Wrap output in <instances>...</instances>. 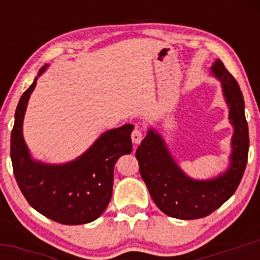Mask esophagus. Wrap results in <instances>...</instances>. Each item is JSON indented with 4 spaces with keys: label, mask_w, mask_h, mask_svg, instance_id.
Listing matches in <instances>:
<instances>
[{
    "label": "esophagus",
    "mask_w": 260,
    "mask_h": 260,
    "mask_svg": "<svg viewBox=\"0 0 260 260\" xmlns=\"http://www.w3.org/2000/svg\"><path fill=\"white\" fill-rule=\"evenodd\" d=\"M131 138H132L133 145H136V146L140 145V143L142 142V140H143L142 131L138 129V128H136V129L132 132V135H131Z\"/></svg>",
    "instance_id": "esophagus-1"
}]
</instances>
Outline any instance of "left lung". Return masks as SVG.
<instances>
[{"mask_svg": "<svg viewBox=\"0 0 260 260\" xmlns=\"http://www.w3.org/2000/svg\"><path fill=\"white\" fill-rule=\"evenodd\" d=\"M209 74L220 81L233 127L226 169L209 179L188 176L172 156L164 136L152 125L136 151L141 177L152 200L162 212L181 220L208 216L229 200L242 181L248 159V123L239 84L219 59L212 62Z\"/></svg>", "mask_w": 260, "mask_h": 260, "instance_id": "left-lung-1", "label": "left lung"}]
</instances>
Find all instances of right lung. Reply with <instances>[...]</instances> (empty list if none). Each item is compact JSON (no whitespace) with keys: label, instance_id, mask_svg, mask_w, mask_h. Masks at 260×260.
<instances>
[{"label":"right lung","instance_id":"1","mask_svg":"<svg viewBox=\"0 0 260 260\" xmlns=\"http://www.w3.org/2000/svg\"><path fill=\"white\" fill-rule=\"evenodd\" d=\"M22 94L15 112L11 133L14 174L27 203L44 216L64 225H79L98 219L108 206L113 191L114 165L123 154L132 152L135 125L123 124L102 133L85 152L64 164H48L34 158L23 138V118L28 99L39 77Z\"/></svg>","mask_w":260,"mask_h":260}]
</instances>
